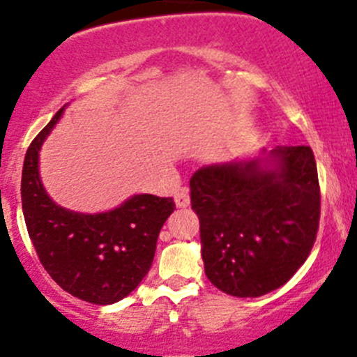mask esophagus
I'll list each match as a JSON object with an SVG mask.
<instances>
[{"instance_id":"esophagus-1","label":"esophagus","mask_w":357,"mask_h":357,"mask_svg":"<svg viewBox=\"0 0 357 357\" xmlns=\"http://www.w3.org/2000/svg\"><path fill=\"white\" fill-rule=\"evenodd\" d=\"M174 202H176V207H179V209H185V207H188L190 206L188 192L181 190V192L176 193V195H174Z\"/></svg>"}]
</instances>
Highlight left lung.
<instances>
[{"instance_id":"obj_1","label":"left lung","mask_w":357,"mask_h":357,"mask_svg":"<svg viewBox=\"0 0 357 357\" xmlns=\"http://www.w3.org/2000/svg\"><path fill=\"white\" fill-rule=\"evenodd\" d=\"M190 199L207 279L237 298L286 284L316 241L321 195L310 146L202 165L190 178Z\"/></svg>"}]
</instances>
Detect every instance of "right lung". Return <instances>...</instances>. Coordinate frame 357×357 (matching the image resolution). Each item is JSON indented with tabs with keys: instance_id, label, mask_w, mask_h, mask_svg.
Here are the masks:
<instances>
[{
	"instance_id": "add662e5",
	"label": "right lung",
	"mask_w": 357,
	"mask_h": 357,
	"mask_svg": "<svg viewBox=\"0 0 357 357\" xmlns=\"http://www.w3.org/2000/svg\"><path fill=\"white\" fill-rule=\"evenodd\" d=\"M64 109L27 148L20 183L24 220L41 265L64 291L112 305L148 274L160 228L176 206L169 197L150 193H136L105 213H78L54 202L41 183L40 151Z\"/></svg>"
}]
</instances>
